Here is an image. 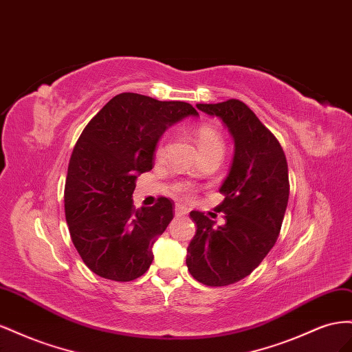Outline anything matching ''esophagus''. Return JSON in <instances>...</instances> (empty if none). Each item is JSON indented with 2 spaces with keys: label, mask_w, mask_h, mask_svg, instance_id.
Listing matches in <instances>:
<instances>
[{
  "label": "esophagus",
  "mask_w": 352,
  "mask_h": 352,
  "mask_svg": "<svg viewBox=\"0 0 352 352\" xmlns=\"http://www.w3.org/2000/svg\"><path fill=\"white\" fill-rule=\"evenodd\" d=\"M186 214H187V208L179 206V205L175 206V215L177 217H182V215H186Z\"/></svg>",
  "instance_id": "obj_1"
}]
</instances>
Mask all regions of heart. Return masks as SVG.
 I'll return each instance as SVG.
<instances>
[{
	"label": "heart",
	"instance_id": "b5f03b06",
	"mask_svg": "<svg viewBox=\"0 0 352 352\" xmlns=\"http://www.w3.org/2000/svg\"><path fill=\"white\" fill-rule=\"evenodd\" d=\"M196 142L199 146L200 153H206L210 152V150H214L217 147H223V140H221L219 133L217 131V128L210 126V125H200L196 129ZM165 150H166V137L159 138V142L156 144L155 148V156L156 157H162L165 155ZM182 195L188 196L190 195V188L188 187H183L182 188Z\"/></svg>",
	"mask_w": 352,
	"mask_h": 352
}]
</instances>
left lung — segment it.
Wrapping results in <instances>:
<instances>
[{
  "mask_svg": "<svg viewBox=\"0 0 352 352\" xmlns=\"http://www.w3.org/2000/svg\"><path fill=\"white\" fill-rule=\"evenodd\" d=\"M197 109L223 119L234 138V157L219 188L224 200L215 208L226 214V226L190 212L197 230L186 264L197 282L228 286L252 273L276 243L289 200L287 162L274 134L240 100Z\"/></svg>",
  "mask_w": 352,
  "mask_h": 352,
  "instance_id": "1",
  "label": "left lung"
}]
</instances>
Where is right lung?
Instances as JSON below:
<instances>
[{"label":"right lung","instance_id":"add662e5","mask_svg":"<svg viewBox=\"0 0 352 352\" xmlns=\"http://www.w3.org/2000/svg\"><path fill=\"white\" fill-rule=\"evenodd\" d=\"M197 110L184 102L122 93L89 120L69 160L65 214L70 239L97 276L131 282L153 261L152 246L174 218V202L160 196L135 209L137 174L153 168L165 129Z\"/></svg>","mask_w":352,"mask_h":352}]
</instances>
